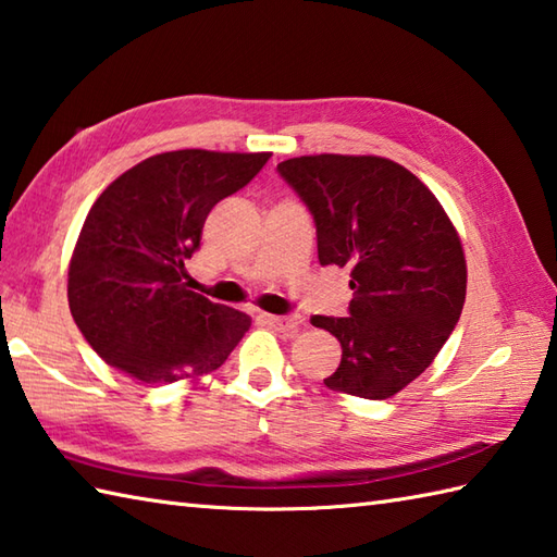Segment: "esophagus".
Masks as SVG:
<instances>
[{"mask_svg": "<svg viewBox=\"0 0 557 557\" xmlns=\"http://www.w3.org/2000/svg\"><path fill=\"white\" fill-rule=\"evenodd\" d=\"M259 320L267 326L276 329V332H293V329H298L300 324V317L295 314H259Z\"/></svg>", "mask_w": 557, "mask_h": 557, "instance_id": "1", "label": "esophagus"}]
</instances>
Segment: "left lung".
Instances as JSON below:
<instances>
[{
    "instance_id": "1",
    "label": "left lung",
    "mask_w": 557,
    "mask_h": 557,
    "mask_svg": "<svg viewBox=\"0 0 557 557\" xmlns=\"http://www.w3.org/2000/svg\"><path fill=\"white\" fill-rule=\"evenodd\" d=\"M278 175L310 209L320 264L348 267V317L314 314L342 344L324 384L389 399L445 346L467 298L457 231L411 170L380 156H300Z\"/></svg>"
}]
</instances>
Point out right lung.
I'll return each instance as SVG.
<instances>
[{
    "instance_id": "add662e5",
    "label": "right lung",
    "mask_w": 557,
    "mask_h": 557,
    "mask_svg": "<svg viewBox=\"0 0 557 557\" xmlns=\"http://www.w3.org/2000/svg\"><path fill=\"white\" fill-rule=\"evenodd\" d=\"M271 153L203 149L146 158L90 207L70 262V310L108 366L146 384L221 368L249 314L189 290L185 262L221 199Z\"/></svg>"
}]
</instances>
